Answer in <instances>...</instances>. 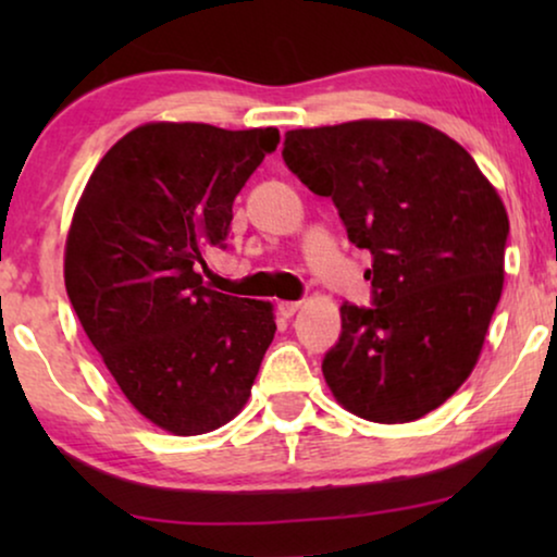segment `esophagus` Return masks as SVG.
<instances>
[{"mask_svg": "<svg viewBox=\"0 0 557 557\" xmlns=\"http://www.w3.org/2000/svg\"><path fill=\"white\" fill-rule=\"evenodd\" d=\"M299 309H301L299 301H278V311L284 319H292Z\"/></svg>", "mask_w": 557, "mask_h": 557, "instance_id": "34e87169", "label": "esophagus"}]
</instances>
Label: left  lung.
I'll use <instances>...</instances> for the list:
<instances>
[{"label":"left lung","mask_w":557,"mask_h":557,"mask_svg":"<svg viewBox=\"0 0 557 557\" xmlns=\"http://www.w3.org/2000/svg\"><path fill=\"white\" fill-rule=\"evenodd\" d=\"M284 159L372 253L375 307L342 304L322 362L334 400L372 423L444 406L474 370L505 286L497 189L459 141L410 119L294 128Z\"/></svg>","instance_id":"1"}]
</instances>
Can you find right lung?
I'll list each match as a JSON object with an SVG mask.
<instances>
[{
    "instance_id": "add662e5",
    "label": "right lung",
    "mask_w": 557,
    "mask_h": 557,
    "mask_svg": "<svg viewBox=\"0 0 557 557\" xmlns=\"http://www.w3.org/2000/svg\"><path fill=\"white\" fill-rule=\"evenodd\" d=\"M278 128L151 121L96 164L65 238V288L90 345L139 413L174 436L231 423L276 334L271 301L202 286L233 200Z\"/></svg>"
}]
</instances>
